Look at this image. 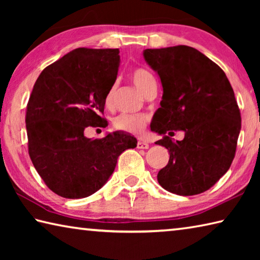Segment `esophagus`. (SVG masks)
<instances>
[{"label":"esophagus","mask_w":260,"mask_h":260,"mask_svg":"<svg viewBox=\"0 0 260 260\" xmlns=\"http://www.w3.org/2000/svg\"><path fill=\"white\" fill-rule=\"evenodd\" d=\"M138 148L139 149H148L149 148V143L143 142V141H139V142H138Z\"/></svg>","instance_id":"esophagus-1"}]
</instances>
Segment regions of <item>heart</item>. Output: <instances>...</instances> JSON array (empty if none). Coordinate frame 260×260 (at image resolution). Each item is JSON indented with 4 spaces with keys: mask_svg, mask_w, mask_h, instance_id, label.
Wrapping results in <instances>:
<instances>
[{
    "mask_svg": "<svg viewBox=\"0 0 260 260\" xmlns=\"http://www.w3.org/2000/svg\"><path fill=\"white\" fill-rule=\"evenodd\" d=\"M131 79L134 82L136 88L146 95L152 85H155V78L152 74L146 69H135L133 72L131 73ZM114 88L112 87L109 90L107 95V104H111L113 99ZM148 122V117L144 114H129V113H122L120 116L114 118L113 120V127L118 131L126 132V133L131 134H141L143 129L146 128Z\"/></svg>",
    "mask_w": 260,
    "mask_h": 260,
    "instance_id": "1",
    "label": "heart"
}]
</instances>
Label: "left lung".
<instances>
[{"label": "left lung", "mask_w": 260, "mask_h": 260, "mask_svg": "<svg viewBox=\"0 0 260 260\" xmlns=\"http://www.w3.org/2000/svg\"><path fill=\"white\" fill-rule=\"evenodd\" d=\"M144 59L160 78L162 98L150 128L170 152L157 174L165 190L191 196L210 189L235 157L241 113L225 72L195 48L146 49ZM174 130H183L173 143ZM169 134L170 136H166Z\"/></svg>", "instance_id": "8db88e82"}]
</instances>
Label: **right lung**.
<instances>
[{"instance_id":"obj_1","label":"right lung","mask_w":260,"mask_h":260,"mask_svg":"<svg viewBox=\"0 0 260 260\" xmlns=\"http://www.w3.org/2000/svg\"><path fill=\"white\" fill-rule=\"evenodd\" d=\"M119 49L77 48L50 64L34 83L26 110L28 153L47 187L64 199L102 188L117 159L138 141L125 132L88 139V126L107 127L105 100L117 79Z\"/></svg>"}]
</instances>
